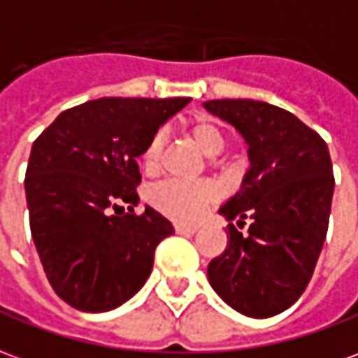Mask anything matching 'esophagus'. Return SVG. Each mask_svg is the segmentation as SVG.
Returning a JSON list of instances; mask_svg holds the SVG:
<instances>
[{
    "label": "esophagus",
    "instance_id": "obj_1",
    "mask_svg": "<svg viewBox=\"0 0 358 358\" xmlns=\"http://www.w3.org/2000/svg\"><path fill=\"white\" fill-rule=\"evenodd\" d=\"M174 231L178 232V234H194V232H197V227H194V224H184V222H176L174 224Z\"/></svg>",
    "mask_w": 358,
    "mask_h": 358
}]
</instances>
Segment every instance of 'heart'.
<instances>
[{"label":"heart","mask_w":358,"mask_h":358,"mask_svg":"<svg viewBox=\"0 0 358 358\" xmlns=\"http://www.w3.org/2000/svg\"><path fill=\"white\" fill-rule=\"evenodd\" d=\"M189 137L192 141L209 157H217L224 147V137L221 129L215 126L211 120H197L189 126ZM162 153V136H153L141 153V164L147 172H153L159 169ZM219 196L217 187L211 182H196V184H186L178 180H164L161 184L151 187L149 192V201L155 209L161 213L169 215L171 219L184 222L197 221L205 209L213 203Z\"/></svg>","instance_id":"obj_1"}]
</instances>
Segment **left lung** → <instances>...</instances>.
Returning a JSON list of instances; mask_svg holds the SVG:
<instances>
[{
    "label": "left lung",
    "instance_id": "left-lung-1",
    "mask_svg": "<svg viewBox=\"0 0 358 358\" xmlns=\"http://www.w3.org/2000/svg\"><path fill=\"white\" fill-rule=\"evenodd\" d=\"M248 143L250 171L222 205L229 244L207 277L222 301L244 316L269 318L301 299L324 246L334 197L326 141L287 110L250 101H207Z\"/></svg>",
    "mask_w": 358,
    "mask_h": 358
}]
</instances>
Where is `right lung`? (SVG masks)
Returning a JSON list of instances; mask_svg holds the SVG:
<instances>
[{
	"label": "right lung",
	"instance_id": "1",
	"mask_svg": "<svg viewBox=\"0 0 358 358\" xmlns=\"http://www.w3.org/2000/svg\"><path fill=\"white\" fill-rule=\"evenodd\" d=\"M187 102L104 96L64 110L32 143L24 176L32 240L69 306L118 308L151 275L155 250L174 227L153 207L134 211L137 157Z\"/></svg>",
	"mask_w": 358,
	"mask_h": 358
}]
</instances>
